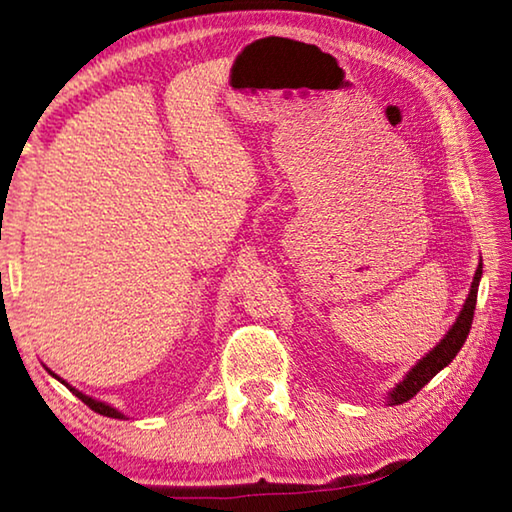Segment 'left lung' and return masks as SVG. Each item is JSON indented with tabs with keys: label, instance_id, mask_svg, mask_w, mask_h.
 <instances>
[{
	"label": "left lung",
	"instance_id": "left-lung-1",
	"mask_svg": "<svg viewBox=\"0 0 512 512\" xmlns=\"http://www.w3.org/2000/svg\"><path fill=\"white\" fill-rule=\"evenodd\" d=\"M480 277H482V258L478 263V270H475L473 275L471 291H468L464 305H461V310L457 314V319H454V324L450 326V331H447L443 335V340H440L429 354H424L422 359L408 370V375H405L403 380L389 391L387 398H384L389 405H401L405 401H410V398L415 396L426 382L433 380V377H436L445 366H450L454 356L459 354V349L464 347L468 331H471V324H473V310H475V300H478Z\"/></svg>",
	"mask_w": 512,
	"mask_h": 512
}]
</instances>
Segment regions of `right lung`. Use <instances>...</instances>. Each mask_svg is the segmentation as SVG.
Returning a JSON list of instances; mask_svg holds the SVG:
<instances>
[{
    "label": "right lung",
    "instance_id": "right-lung-1",
    "mask_svg": "<svg viewBox=\"0 0 512 512\" xmlns=\"http://www.w3.org/2000/svg\"><path fill=\"white\" fill-rule=\"evenodd\" d=\"M46 370H48V375H53V377H55V380H58V382H62V384H65V387H67L69 391H72V394H74V396H79V398H81V401H83V403H86L90 410L100 412V415H104V417H111V419H128V415H123V412H121V410H116V408H114V405H109V403H104V401H97V398H93V396H88V394H83V391H79V389H76V387H72V384H67L65 380H62V377H58V375H55L51 368H46Z\"/></svg>",
    "mask_w": 512,
    "mask_h": 512
}]
</instances>
